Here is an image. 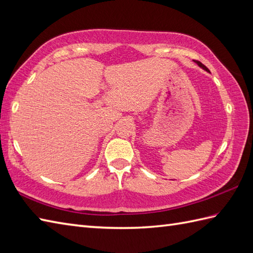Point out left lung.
<instances>
[{
    "label": "left lung",
    "instance_id": "left-lung-1",
    "mask_svg": "<svg viewBox=\"0 0 253 253\" xmlns=\"http://www.w3.org/2000/svg\"><path fill=\"white\" fill-rule=\"evenodd\" d=\"M195 63H196V64H198V65H199V66H201V67H202V69H203V70H205V71H207V72H209V70H208V69H207V67H206V66H205V65H204V64H203V63H201V62H200V61H195Z\"/></svg>",
    "mask_w": 253,
    "mask_h": 253
}]
</instances>
